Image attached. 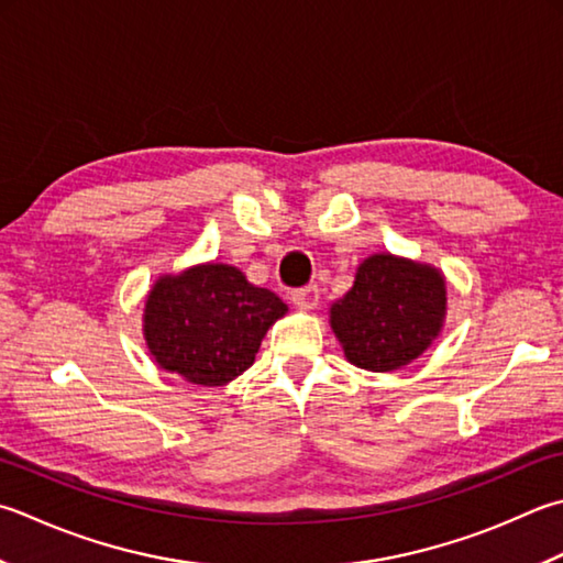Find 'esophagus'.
I'll use <instances>...</instances> for the list:
<instances>
[{
  "instance_id": "1",
  "label": "esophagus",
  "mask_w": 563,
  "mask_h": 563,
  "mask_svg": "<svg viewBox=\"0 0 563 563\" xmlns=\"http://www.w3.org/2000/svg\"><path fill=\"white\" fill-rule=\"evenodd\" d=\"M319 302V288L317 285H305L292 292V305L297 310H314Z\"/></svg>"
}]
</instances>
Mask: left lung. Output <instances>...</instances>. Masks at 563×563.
<instances>
[{"label":"left lung","mask_w":563,"mask_h":563,"mask_svg":"<svg viewBox=\"0 0 563 563\" xmlns=\"http://www.w3.org/2000/svg\"><path fill=\"white\" fill-rule=\"evenodd\" d=\"M446 312L442 273L378 253L361 263L354 288L332 307V329L358 368L407 366L437 339Z\"/></svg>","instance_id":"left-lung-1"}]
</instances>
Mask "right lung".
I'll use <instances>...</instances> for the list:
<instances>
[{
    "instance_id": "right-lung-1",
    "label": "right lung",
    "mask_w": 563,
    "mask_h": 563,
    "mask_svg": "<svg viewBox=\"0 0 563 563\" xmlns=\"http://www.w3.org/2000/svg\"><path fill=\"white\" fill-rule=\"evenodd\" d=\"M288 312L224 263L165 275L146 300L143 334L158 366L197 385H224L244 373L268 327Z\"/></svg>"
}]
</instances>
